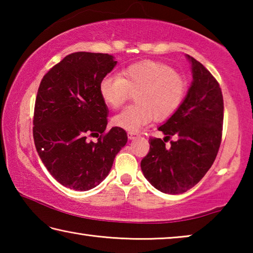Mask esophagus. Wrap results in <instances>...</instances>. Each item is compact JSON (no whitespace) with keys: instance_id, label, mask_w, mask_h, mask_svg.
<instances>
[{"instance_id":"obj_1","label":"esophagus","mask_w":253,"mask_h":253,"mask_svg":"<svg viewBox=\"0 0 253 253\" xmlns=\"http://www.w3.org/2000/svg\"><path fill=\"white\" fill-rule=\"evenodd\" d=\"M127 136H128V138H129V139H135V138H137V137H138L139 135L137 134V132L128 131V132H127Z\"/></svg>"}]
</instances>
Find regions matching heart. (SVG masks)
I'll list each match as a JSON object with an SVG mask.
<instances>
[{
    "label": "heart",
    "mask_w": 253,
    "mask_h": 253,
    "mask_svg": "<svg viewBox=\"0 0 253 253\" xmlns=\"http://www.w3.org/2000/svg\"><path fill=\"white\" fill-rule=\"evenodd\" d=\"M187 83L181 75L162 62L144 60L107 75L99 83V95L110 108H119L134 93L131 105L113 118L115 126L136 132L152 121H166L182 106Z\"/></svg>",
    "instance_id": "heart-1"
}]
</instances>
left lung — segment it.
Segmentation results:
<instances>
[{"label":"left lung","mask_w":253,"mask_h":253,"mask_svg":"<svg viewBox=\"0 0 253 253\" xmlns=\"http://www.w3.org/2000/svg\"><path fill=\"white\" fill-rule=\"evenodd\" d=\"M193 81L179 109L158 130L166 135L149 139V152L140 162L144 176L158 191L181 194L196 185L219 152L223 125L220 84L202 63L186 55ZM177 137L169 148L166 140Z\"/></svg>","instance_id":"8db88e82"}]
</instances>
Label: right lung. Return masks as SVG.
<instances>
[{"mask_svg": "<svg viewBox=\"0 0 253 253\" xmlns=\"http://www.w3.org/2000/svg\"><path fill=\"white\" fill-rule=\"evenodd\" d=\"M117 61L107 53L75 52L46 72L38 89L33 138L49 173L76 191L96 187L127 143L123 128L106 131L108 108L99 83ZM97 135L95 143L88 136Z\"/></svg>", "mask_w": 253, "mask_h": 253, "instance_id": "1", "label": "right lung"}]
</instances>
